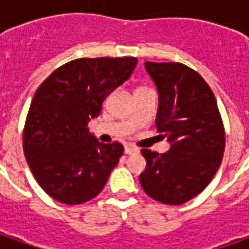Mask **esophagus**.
Here are the masks:
<instances>
[{"label":"esophagus","instance_id":"obj_1","mask_svg":"<svg viewBox=\"0 0 249 249\" xmlns=\"http://www.w3.org/2000/svg\"><path fill=\"white\" fill-rule=\"evenodd\" d=\"M124 152L126 155H132V153H139V148H136L133 145H125Z\"/></svg>","mask_w":249,"mask_h":249}]
</instances>
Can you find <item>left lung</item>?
Here are the masks:
<instances>
[{
    "instance_id": "8db88e82",
    "label": "left lung",
    "mask_w": 249,
    "mask_h": 249,
    "mask_svg": "<svg viewBox=\"0 0 249 249\" xmlns=\"http://www.w3.org/2000/svg\"><path fill=\"white\" fill-rule=\"evenodd\" d=\"M159 92L156 128L168 137L167 153L142 149L140 184L149 197L168 205L187 203L217 172L225 133L213 92L197 71L180 62H145Z\"/></svg>"
}]
</instances>
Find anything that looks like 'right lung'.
<instances>
[{
	"mask_svg": "<svg viewBox=\"0 0 249 249\" xmlns=\"http://www.w3.org/2000/svg\"><path fill=\"white\" fill-rule=\"evenodd\" d=\"M135 57L77 58L41 84L24 128V153L36 181L68 205L87 203L103 191L124 146L103 144L89 133L108 94L135 71Z\"/></svg>",
	"mask_w": 249,
	"mask_h": 249,
	"instance_id": "1",
	"label": "right lung"
}]
</instances>
